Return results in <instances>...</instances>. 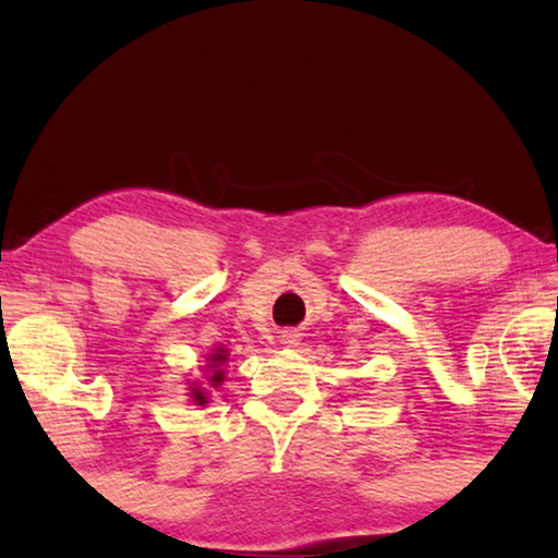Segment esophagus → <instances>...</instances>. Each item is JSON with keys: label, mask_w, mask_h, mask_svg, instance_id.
I'll use <instances>...</instances> for the list:
<instances>
[{"label": "esophagus", "mask_w": 558, "mask_h": 558, "mask_svg": "<svg viewBox=\"0 0 558 558\" xmlns=\"http://www.w3.org/2000/svg\"><path fill=\"white\" fill-rule=\"evenodd\" d=\"M280 342L286 347H295L300 342V335L295 332V329H286V332L280 335Z\"/></svg>", "instance_id": "obj_1"}]
</instances>
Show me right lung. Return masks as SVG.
<instances>
[{
  "label": "right lung",
  "instance_id": "add662e5",
  "mask_svg": "<svg viewBox=\"0 0 558 558\" xmlns=\"http://www.w3.org/2000/svg\"><path fill=\"white\" fill-rule=\"evenodd\" d=\"M223 362H226V349H216V354H211V366H214L211 381H214V386L223 381V372L219 369V366H221ZM194 391H196V393H194V401H196V403H206V396L199 393V389H194Z\"/></svg>",
  "mask_w": 558,
  "mask_h": 558
}]
</instances>
